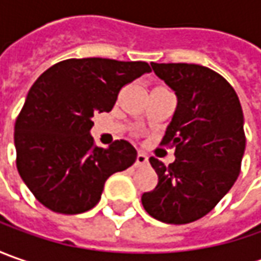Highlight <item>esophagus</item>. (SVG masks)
I'll return each instance as SVG.
<instances>
[{"instance_id":"1","label":"esophagus","mask_w":261,"mask_h":261,"mask_svg":"<svg viewBox=\"0 0 261 261\" xmlns=\"http://www.w3.org/2000/svg\"><path fill=\"white\" fill-rule=\"evenodd\" d=\"M146 163H148V156L145 154H142V152H138V155H136V161H135V166H145Z\"/></svg>"}]
</instances>
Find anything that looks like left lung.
Listing matches in <instances>:
<instances>
[{"label":"left lung","mask_w":261,"mask_h":261,"mask_svg":"<svg viewBox=\"0 0 261 261\" xmlns=\"http://www.w3.org/2000/svg\"><path fill=\"white\" fill-rule=\"evenodd\" d=\"M177 95L161 144L175 148L174 163L151 156L158 185L142 195L144 209L166 224H189L209 214L240 174L246 149L238 95L218 72L195 64H151Z\"/></svg>","instance_id":"left-lung-1"}]
</instances>
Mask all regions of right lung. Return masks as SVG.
Segmentation results:
<instances>
[{
    "mask_svg": "<svg viewBox=\"0 0 261 261\" xmlns=\"http://www.w3.org/2000/svg\"><path fill=\"white\" fill-rule=\"evenodd\" d=\"M151 72L146 62L66 59L36 80L15 120L17 170L47 209L75 215L94 207L106 180L136 160L127 141L98 148L94 113L110 112L122 87Z\"/></svg>",
    "mask_w": 261,
    "mask_h": 261,
    "instance_id": "add662e5",
    "label": "right lung"
}]
</instances>
